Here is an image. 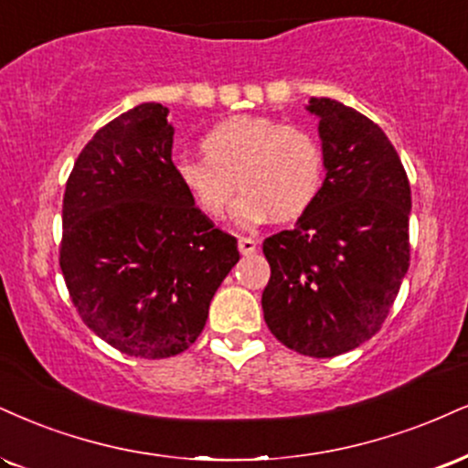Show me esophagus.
Listing matches in <instances>:
<instances>
[{
    "label": "esophagus",
    "mask_w": 468,
    "mask_h": 468,
    "mask_svg": "<svg viewBox=\"0 0 468 468\" xmlns=\"http://www.w3.org/2000/svg\"><path fill=\"white\" fill-rule=\"evenodd\" d=\"M238 246H239V252H241V255H244V257L255 255V250H257V239H252V238H239Z\"/></svg>",
    "instance_id": "34e87169"
}]
</instances>
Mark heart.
I'll return each instance as SVG.
<instances>
[{
  "mask_svg": "<svg viewBox=\"0 0 468 468\" xmlns=\"http://www.w3.org/2000/svg\"><path fill=\"white\" fill-rule=\"evenodd\" d=\"M205 154H180L174 176L191 205L207 218H219L233 205L239 227H257L270 218L288 222L303 216L324 183V154L316 134L296 123L266 115H233L202 137Z\"/></svg>",
  "mask_w": 468,
  "mask_h": 468,
  "instance_id": "b5f03b06",
  "label": "heart"
}]
</instances>
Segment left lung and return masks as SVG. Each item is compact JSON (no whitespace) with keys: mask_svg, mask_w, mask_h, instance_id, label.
I'll return each mask as SVG.
<instances>
[{"mask_svg":"<svg viewBox=\"0 0 468 468\" xmlns=\"http://www.w3.org/2000/svg\"><path fill=\"white\" fill-rule=\"evenodd\" d=\"M324 154L316 202L263 241L270 281L261 307L279 342L309 357H335L370 340L410 266L408 174L368 117L312 98Z\"/></svg>","mask_w":468,"mask_h":468,"instance_id":"left-lung-1","label":"left lung"}]
</instances>
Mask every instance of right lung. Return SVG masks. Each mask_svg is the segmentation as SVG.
Instances as JSON below:
<instances>
[{"label": "right lung", "mask_w": 468, "mask_h": 468, "mask_svg": "<svg viewBox=\"0 0 468 468\" xmlns=\"http://www.w3.org/2000/svg\"><path fill=\"white\" fill-rule=\"evenodd\" d=\"M167 112L144 102L100 128L63 198L60 270L73 305L95 335L144 359L194 345L239 261L238 239L213 227L174 176Z\"/></svg>", "instance_id": "right-lung-1"}]
</instances>
